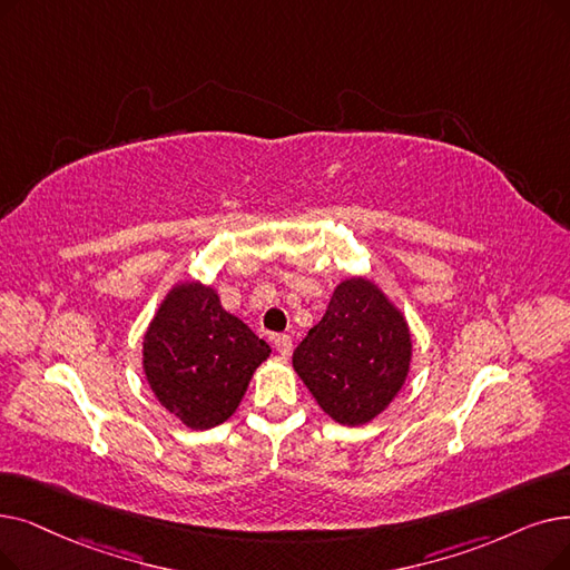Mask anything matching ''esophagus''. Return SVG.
<instances>
[{
	"instance_id": "obj_1",
	"label": "esophagus",
	"mask_w": 570,
	"mask_h": 570,
	"mask_svg": "<svg viewBox=\"0 0 570 570\" xmlns=\"http://www.w3.org/2000/svg\"><path fill=\"white\" fill-rule=\"evenodd\" d=\"M275 350L279 352V356L288 358L291 352H293V340H291L288 335H277V337H275Z\"/></svg>"
}]
</instances>
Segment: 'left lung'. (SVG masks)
I'll use <instances>...</instances> for the list:
<instances>
[{
	"label": "left lung",
	"mask_w": 570,
	"mask_h": 570,
	"mask_svg": "<svg viewBox=\"0 0 570 570\" xmlns=\"http://www.w3.org/2000/svg\"><path fill=\"white\" fill-rule=\"evenodd\" d=\"M407 321L370 279L337 284L324 318L295 346L293 367L318 407L361 426L389 407L410 373Z\"/></svg>",
	"instance_id": "obj_1"
}]
</instances>
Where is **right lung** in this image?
I'll return each instance as SVG.
<instances>
[{"label": "right lung", "instance_id": "right-lung-1", "mask_svg": "<svg viewBox=\"0 0 570 570\" xmlns=\"http://www.w3.org/2000/svg\"><path fill=\"white\" fill-rule=\"evenodd\" d=\"M269 344L220 307L200 282L171 288L144 335V375L165 410L193 429L224 424L237 410Z\"/></svg>", "mask_w": 570, "mask_h": 570}]
</instances>
